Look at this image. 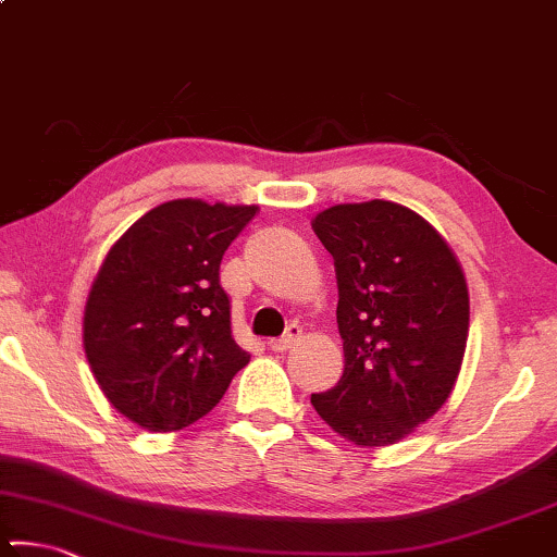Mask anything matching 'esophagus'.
<instances>
[{"mask_svg": "<svg viewBox=\"0 0 557 557\" xmlns=\"http://www.w3.org/2000/svg\"><path fill=\"white\" fill-rule=\"evenodd\" d=\"M298 342H301V326H298V324H292V326L286 329V334H284V336L271 338L269 346H271L273 351H288V349H292V346H294V344H298Z\"/></svg>", "mask_w": 557, "mask_h": 557, "instance_id": "1", "label": "esophagus"}]
</instances>
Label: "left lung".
<instances>
[{
	"instance_id": "8db88e82",
	"label": "left lung",
	"mask_w": 557,
	"mask_h": 557,
	"mask_svg": "<svg viewBox=\"0 0 557 557\" xmlns=\"http://www.w3.org/2000/svg\"><path fill=\"white\" fill-rule=\"evenodd\" d=\"M311 228L334 256L344 338V374L311 405L354 445H397L455 389L470 332L462 265L422 215L392 200L332 206Z\"/></svg>"
}]
</instances>
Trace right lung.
Instances as JSON below:
<instances>
[{"label": "right lung", "mask_w": 557, "mask_h": 557, "mask_svg": "<svg viewBox=\"0 0 557 557\" xmlns=\"http://www.w3.org/2000/svg\"><path fill=\"white\" fill-rule=\"evenodd\" d=\"M259 208L168 200L110 248L85 304V357L120 414L175 432L219 405L251 354L231 334L225 248Z\"/></svg>", "instance_id": "right-lung-1"}]
</instances>
